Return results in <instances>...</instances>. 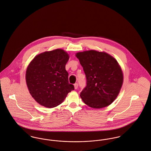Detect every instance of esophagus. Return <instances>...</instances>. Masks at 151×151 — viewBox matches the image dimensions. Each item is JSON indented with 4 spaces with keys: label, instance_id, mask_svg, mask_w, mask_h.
<instances>
[{
    "label": "esophagus",
    "instance_id": "34e87169",
    "mask_svg": "<svg viewBox=\"0 0 151 151\" xmlns=\"http://www.w3.org/2000/svg\"><path fill=\"white\" fill-rule=\"evenodd\" d=\"M78 87V84L77 83H76L74 84V88H75V89H77Z\"/></svg>",
    "mask_w": 151,
    "mask_h": 151
}]
</instances>
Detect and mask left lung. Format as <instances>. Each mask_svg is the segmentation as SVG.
Wrapping results in <instances>:
<instances>
[{"mask_svg":"<svg viewBox=\"0 0 151 151\" xmlns=\"http://www.w3.org/2000/svg\"><path fill=\"white\" fill-rule=\"evenodd\" d=\"M86 78V86L80 93L82 101L93 109L109 106L122 86V71L116 60L104 52L89 50L76 54Z\"/></svg>","mask_w":151,"mask_h":151,"instance_id":"obj_1","label":"left lung"}]
</instances>
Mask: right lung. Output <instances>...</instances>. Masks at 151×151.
Listing matches in <instances>:
<instances>
[{"label":"right lung","mask_w":151,"mask_h":151,"mask_svg":"<svg viewBox=\"0 0 151 151\" xmlns=\"http://www.w3.org/2000/svg\"><path fill=\"white\" fill-rule=\"evenodd\" d=\"M69 54L62 49L36 56L27 66L26 82L31 96L40 105L53 108L60 104L74 89L69 83L65 66Z\"/></svg>","instance_id":"1"}]
</instances>
